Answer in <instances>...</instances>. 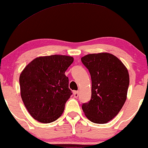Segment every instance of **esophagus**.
Segmentation results:
<instances>
[{"mask_svg": "<svg viewBox=\"0 0 148 148\" xmlns=\"http://www.w3.org/2000/svg\"><path fill=\"white\" fill-rule=\"evenodd\" d=\"M73 95L75 98H77L78 95H79V91H74L73 92Z\"/></svg>", "mask_w": 148, "mask_h": 148, "instance_id": "34e87169", "label": "esophagus"}]
</instances>
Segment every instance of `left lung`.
Returning <instances> with one entry per match:
<instances>
[{
	"label": "left lung",
	"instance_id": "1",
	"mask_svg": "<svg viewBox=\"0 0 148 148\" xmlns=\"http://www.w3.org/2000/svg\"><path fill=\"white\" fill-rule=\"evenodd\" d=\"M91 77V99L82 105L91 122L105 124L119 114L126 101L130 76L125 66L109 53L88 54L81 58Z\"/></svg>",
	"mask_w": 148,
	"mask_h": 148
}]
</instances>
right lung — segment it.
<instances>
[{"label":"right lung","instance_id":"obj_1","mask_svg":"<svg viewBox=\"0 0 148 148\" xmlns=\"http://www.w3.org/2000/svg\"><path fill=\"white\" fill-rule=\"evenodd\" d=\"M73 60L66 55L38 57L21 73V96L29 114L38 122L52 123L63 114L72 94L65 72Z\"/></svg>","mask_w":148,"mask_h":148}]
</instances>
